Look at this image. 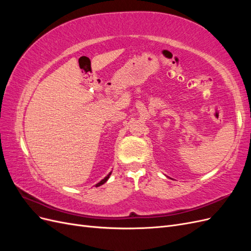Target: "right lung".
I'll use <instances>...</instances> for the list:
<instances>
[{
	"label": "right lung",
	"mask_w": 251,
	"mask_h": 251,
	"mask_svg": "<svg viewBox=\"0 0 251 251\" xmlns=\"http://www.w3.org/2000/svg\"><path fill=\"white\" fill-rule=\"evenodd\" d=\"M110 176H111V173H110V174L108 175V176H107V177H104V178H103V179H102V180H101L100 182H98V183H97V184H96L95 186H96V187H98V186H100V185H102L103 183H105V182H107V181H108V179L110 178Z\"/></svg>",
	"instance_id": "obj_1"
}]
</instances>
